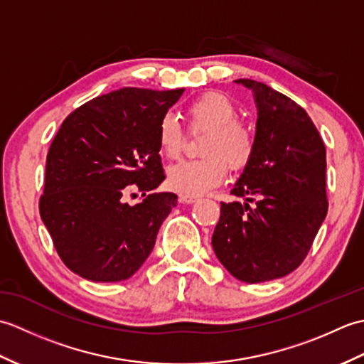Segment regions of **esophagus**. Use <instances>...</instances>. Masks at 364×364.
Returning a JSON list of instances; mask_svg holds the SVG:
<instances>
[{
  "mask_svg": "<svg viewBox=\"0 0 364 364\" xmlns=\"http://www.w3.org/2000/svg\"><path fill=\"white\" fill-rule=\"evenodd\" d=\"M197 200H198V197H196V196H186V194L180 196V202H183V203H196Z\"/></svg>",
  "mask_w": 364,
  "mask_h": 364,
  "instance_id": "34e87169",
  "label": "esophagus"
}]
</instances>
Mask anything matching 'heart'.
<instances>
[{
  "label": "heart",
  "mask_w": 364,
  "mask_h": 364,
  "mask_svg": "<svg viewBox=\"0 0 364 364\" xmlns=\"http://www.w3.org/2000/svg\"><path fill=\"white\" fill-rule=\"evenodd\" d=\"M239 111L220 92H206L186 106L191 131H206L200 159L181 161L167 172V184L180 194L200 196L218 186L231 170L244 168L253 158L257 136L237 119ZM158 144L167 158L175 159L184 146V131L173 115L166 114L158 125Z\"/></svg>",
  "instance_id": "b5f03b06"
}]
</instances>
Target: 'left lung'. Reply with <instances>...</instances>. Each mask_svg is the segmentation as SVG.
I'll return each mask as SVG.
<instances>
[{"label":"left lung","mask_w":364,"mask_h":364,"mask_svg":"<svg viewBox=\"0 0 364 364\" xmlns=\"http://www.w3.org/2000/svg\"><path fill=\"white\" fill-rule=\"evenodd\" d=\"M236 82L255 95L257 146L231 189L245 203H220L213 249L237 280L262 283L301 264L326 219V146L289 97L253 80Z\"/></svg>","instance_id":"8db88e82"}]
</instances>
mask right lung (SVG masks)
<instances>
[{
  "mask_svg": "<svg viewBox=\"0 0 364 364\" xmlns=\"http://www.w3.org/2000/svg\"><path fill=\"white\" fill-rule=\"evenodd\" d=\"M183 92L123 87L84 103L63 122L46 154L38 211L72 272L122 282L149 258L178 198L151 192L166 178L158 125ZM131 183L146 197L133 207L122 202Z\"/></svg>",
  "mask_w": 364,
  "mask_h": 364,
  "instance_id": "obj_1",
  "label": "right lung"
}]
</instances>
